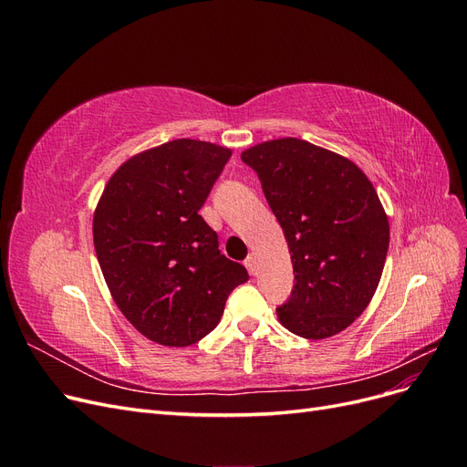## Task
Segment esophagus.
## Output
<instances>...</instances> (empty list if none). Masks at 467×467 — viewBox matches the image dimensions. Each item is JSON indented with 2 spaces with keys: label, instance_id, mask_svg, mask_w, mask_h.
Masks as SVG:
<instances>
[{
  "label": "esophagus",
  "instance_id": "esophagus-1",
  "mask_svg": "<svg viewBox=\"0 0 467 467\" xmlns=\"http://www.w3.org/2000/svg\"><path fill=\"white\" fill-rule=\"evenodd\" d=\"M245 266H247V271L251 275H257V261H255V255H253V253H249V257L245 259Z\"/></svg>",
  "mask_w": 467,
  "mask_h": 467
}]
</instances>
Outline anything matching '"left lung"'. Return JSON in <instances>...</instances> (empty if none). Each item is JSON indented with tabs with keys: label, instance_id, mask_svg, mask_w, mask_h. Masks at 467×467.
<instances>
[{
	"label": "left lung",
	"instance_id": "obj_1",
	"mask_svg": "<svg viewBox=\"0 0 467 467\" xmlns=\"http://www.w3.org/2000/svg\"><path fill=\"white\" fill-rule=\"evenodd\" d=\"M288 242L296 285L276 307L304 338L347 329L379 285L389 222L358 165L300 138H278L242 153Z\"/></svg>",
	"mask_w": 467,
	"mask_h": 467
}]
</instances>
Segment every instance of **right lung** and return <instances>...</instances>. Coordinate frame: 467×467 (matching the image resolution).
Segmentation results:
<instances>
[{
    "label": "right lung",
    "instance_id": "obj_1",
    "mask_svg": "<svg viewBox=\"0 0 467 467\" xmlns=\"http://www.w3.org/2000/svg\"><path fill=\"white\" fill-rule=\"evenodd\" d=\"M230 158V148L171 140L126 160L97 202L93 244L112 300L158 345L201 341L249 280L199 214Z\"/></svg>",
    "mask_w": 467,
    "mask_h": 467
}]
</instances>
